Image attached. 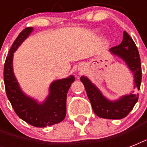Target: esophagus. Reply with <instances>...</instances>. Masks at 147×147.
<instances>
[{"label": "esophagus", "mask_w": 147, "mask_h": 147, "mask_svg": "<svg viewBox=\"0 0 147 147\" xmlns=\"http://www.w3.org/2000/svg\"><path fill=\"white\" fill-rule=\"evenodd\" d=\"M80 73H81V72H80Z\"/></svg>", "instance_id": "esophagus-1"}]
</instances>
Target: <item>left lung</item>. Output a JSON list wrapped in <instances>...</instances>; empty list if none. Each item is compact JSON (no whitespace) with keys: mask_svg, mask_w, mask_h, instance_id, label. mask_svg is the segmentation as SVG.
<instances>
[{"mask_svg":"<svg viewBox=\"0 0 147 147\" xmlns=\"http://www.w3.org/2000/svg\"><path fill=\"white\" fill-rule=\"evenodd\" d=\"M113 55H117L127 65L134 76V88H140L142 70L140 58L137 47L126 31L123 32V40L120 45L110 49ZM81 82L85 88L88 98L92 104V109L97 116L106 119H122L127 116L138 100L139 94L130 93L114 101L107 100L98 88L88 78L82 76Z\"/></svg>","mask_w":147,"mask_h":147,"instance_id":"left-lung-1","label":"left lung"}]
</instances>
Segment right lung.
<instances>
[{"instance_id":"right-lung-1","label":"right lung","mask_w":147,"mask_h":147,"mask_svg":"<svg viewBox=\"0 0 147 147\" xmlns=\"http://www.w3.org/2000/svg\"><path fill=\"white\" fill-rule=\"evenodd\" d=\"M32 31V27L24 29L10 47L3 67V80L7 96L20 118L33 127H45L59 123L65 117L67 93L75 78L71 76L54 81L49 87V95L42 104L22 92L13 71V56Z\"/></svg>"}]
</instances>
